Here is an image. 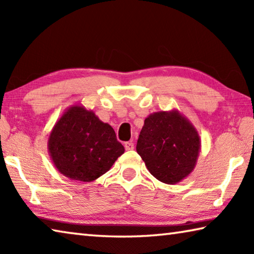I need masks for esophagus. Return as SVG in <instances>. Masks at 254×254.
<instances>
[{
    "instance_id": "34e87169",
    "label": "esophagus",
    "mask_w": 254,
    "mask_h": 254,
    "mask_svg": "<svg viewBox=\"0 0 254 254\" xmlns=\"http://www.w3.org/2000/svg\"><path fill=\"white\" fill-rule=\"evenodd\" d=\"M124 148H126L127 151H130V150L134 149V144H133V142H126L124 143Z\"/></svg>"
}]
</instances>
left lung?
Returning a JSON list of instances; mask_svg holds the SVG:
<instances>
[{"instance_id":"1","label":"left lung","mask_w":254,"mask_h":254,"mask_svg":"<svg viewBox=\"0 0 254 254\" xmlns=\"http://www.w3.org/2000/svg\"><path fill=\"white\" fill-rule=\"evenodd\" d=\"M136 152L154 178L175 185L195 169L200 137L192 123L178 110L154 112L144 120Z\"/></svg>"}]
</instances>
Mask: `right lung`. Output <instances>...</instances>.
<instances>
[{
    "label": "right lung",
    "mask_w": 254,
    "mask_h": 254,
    "mask_svg": "<svg viewBox=\"0 0 254 254\" xmlns=\"http://www.w3.org/2000/svg\"><path fill=\"white\" fill-rule=\"evenodd\" d=\"M48 152L60 174L71 180L91 183L111 169L124 153L110 124L92 110L71 105L51 130Z\"/></svg>",
    "instance_id": "add662e5"
}]
</instances>
